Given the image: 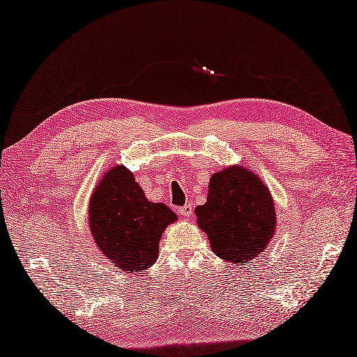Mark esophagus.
I'll return each instance as SVG.
<instances>
[{"label": "esophagus", "mask_w": 357, "mask_h": 357, "mask_svg": "<svg viewBox=\"0 0 357 357\" xmlns=\"http://www.w3.org/2000/svg\"><path fill=\"white\" fill-rule=\"evenodd\" d=\"M178 212H179L183 217H190L192 212H193V204H192V203H185L184 206L179 207Z\"/></svg>", "instance_id": "obj_1"}]
</instances>
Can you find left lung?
Returning <instances> with one entry per match:
<instances>
[{
  "label": "left lung",
  "mask_w": 357,
  "mask_h": 357,
  "mask_svg": "<svg viewBox=\"0 0 357 357\" xmlns=\"http://www.w3.org/2000/svg\"><path fill=\"white\" fill-rule=\"evenodd\" d=\"M212 251L226 262L245 265L259 257L275 234L273 199L255 173L231 167L213 174L206 204L195 209Z\"/></svg>",
  "instance_id": "left-lung-1"
}]
</instances>
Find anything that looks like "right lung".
<instances>
[{"mask_svg": "<svg viewBox=\"0 0 357 357\" xmlns=\"http://www.w3.org/2000/svg\"><path fill=\"white\" fill-rule=\"evenodd\" d=\"M176 220L165 204L151 203L123 165L101 178L89 206L95 243L126 273L150 268L156 262L164 229Z\"/></svg>", "mask_w": 357, "mask_h": 357, "instance_id": "1", "label": "right lung"}]
</instances>
